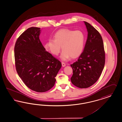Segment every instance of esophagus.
I'll return each mask as SVG.
<instances>
[{"instance_id": "1", "label": "esophagus", "mask_w": 122, "mask_h": 122, "mask_svg": "<svg viewBox=\"0 0 122 122\" xmlns=\"http://www.w3.org/2000/svg\"><path fill=\"white\" fill-rule=\"evenodd\" d=\"M62 65L63 67H65L66 66V64H65L64 62H62Z\"/></svg>"}]
</instances>
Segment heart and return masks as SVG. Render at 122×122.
I'll return each mask as SVG.
<instances>
[{
    "label": "heart",
    "mask_w": 122,
    "mask_h": 122,
    "mask_svg": "<svg viewBox=\"0 0 122 122\" xmlns=\"http://www.w3.org/2000/svg\"><path fill=\"white\" fill-rule=\"evenodd\" d=\"M54 40L49 39L45 47L55 56L58 55L62 49L63 50L60 58L65 61L71 58L79 57L83 52L85 37L81 30H72L69 29L59 30L54 35Z\"/></svg>",
    "instance_id": "1"
}]
</instances>
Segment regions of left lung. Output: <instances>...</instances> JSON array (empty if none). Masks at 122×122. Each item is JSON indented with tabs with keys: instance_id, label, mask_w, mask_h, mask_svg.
I'll return each mask as SVG.
<instances>
[{
	"instance_id": "obj_1",
	"label": "left lung",
	"mask_w": 122,
	"mask_h": 122,
	"mask_svg": "<svg viewBox=\"0 0 122 122\" xmlns=\"http://www.w3.org/2000/svg\"><path fill=\"white\" fill-rule=\"evenodd\" d=\"M88 36L83 52L70 66L73 74L72 83L76 87L86 88L98 80L104 67L105 53L102 38L90 24L84 21Z\"/></svg>"
}]
</instances>
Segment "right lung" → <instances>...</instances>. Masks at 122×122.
I'll list each match as a JSON object with an SVG mask.
<instances>
[{
	"label": "right lung",
	"mask_w": 122,
	"mask_h": 122,
	"mask_svg": "<svg viewBox=\"0 0 122 122\" xmlns=\"http://www.w3.org/2000/svg\"><path fill=\"white\" fill-rule=\"evenodd\" d=\"M40 29L31 27L25 31L16 41L14 52L19 77L31 90L43 92L54 86L62 64L43 46Z\"/></svg>",
	"instance_id": "add662e5"
}]
</instances>
